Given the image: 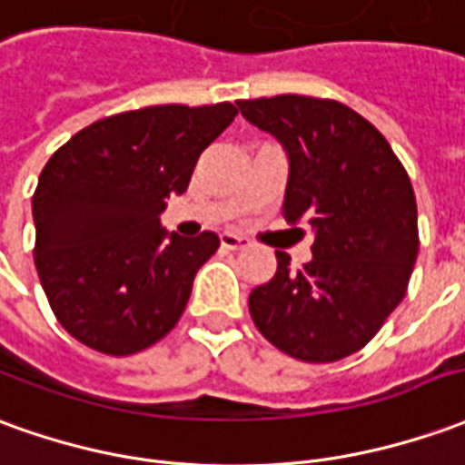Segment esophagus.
I'll return each mask as SVG.
<instances>
[{"instance_id":"esophagus-1","label":"esophagus","mask_w":465,"mask_h":465,"mask_svg":"<svg viewBox=\"0 0 465 465\" xmlns=\"http://www.w3.org/2000/svg\"><path fill=\"white\" fill-rule=\"evenodd\" d=\"M222 246L223 249H232V252H236V249H246V246H249V239H243V236H239V233L223 232Z\"/></svg>"}]
</instances>
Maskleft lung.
Masks as SVG:
<instances>
[{"instance_id":"8db88e82","label":"left lung","mask_w":465,"mask_h":465,"mask_svg":"<svg viewBox=\"0 0 465 465\" xmlns=\"http://www.w3.org/2000/svg\"><path fill=\"white\" fill-rule=\"evenodd\" d=\"M236 105L287 151L284 219L314 233L302 269L277 252V274L249 294L252 320L294 360H342L405 297L418 256L411 178L382 133L337 100L277 95Z\"/></svg>"}]
</instances>
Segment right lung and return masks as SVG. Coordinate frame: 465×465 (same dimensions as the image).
<instances>
[{
	"label": "right lung",
	"instance_id": "1",
	"mask_svg": "<svg viewBox=\"0 0 465 465\" xmlns=\"http://www.w3.org/2000/svg\"><path fill=\"white\" fill-rule=\"evenodd\" d=\"M236 113L151 105L97 120L52 153L32 196L35 266L77 342L125 357L176 327L219 236L168 233L161 213Z\"/></svg>",
	"mask_w": 465,
	"mask_h": 465
}]
</instances>
